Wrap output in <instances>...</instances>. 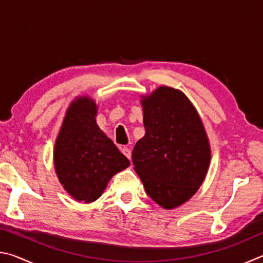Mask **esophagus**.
I'll return each mask as SVG.
<instances>
[{"mask_svg":"<svg viewBox=\"0 0 263 263\" xmlns=\"http://www.w3.org/2000/svg\"><path fill=\"white\" fill-rule=\"evenodd\" d=\"M122 153L125 155V157L128 159V160H131V151H130V148H127V147H123L122 148Z\"/></svg>","mask_w":263,"mask_h":263,"instance_id":"34e87169","label":"esophagus"}]
</instances>
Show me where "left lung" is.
I'll use <instances>...</instances> for the list:
<instances>
[{
  "instance_id": "1",
  "label": "left lung",
  "mask_w": 263,
  "mask_h": 263,
  "mask_svg": "<svg viewBox=\"0 0 263 263\" xmlns=\"http://www.w3.org/2000/svg\"><path fill=\"white\" fill-rule=\"evenodd\" d=\"M140 99L146 133L133 148L132 162L146 194L172 210L205 180L210 142L197 110L180 89L160 86Z\"/></svg>"
}]
</instances>
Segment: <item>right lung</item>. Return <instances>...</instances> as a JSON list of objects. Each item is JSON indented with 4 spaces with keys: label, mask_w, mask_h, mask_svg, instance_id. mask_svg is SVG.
Here are the masks:
<instances>
[{
    "label": "right lung",
    "mask_w": 263,
    "mask_h": 263,
    "mask_svg": "<svg viewBox=\"0 0 263 263\" xmlns=\"http://www.w3.org/2000/svg\"><path fill=\"white\" fill-rule=\"evenodd\" d=\"M95 100L75 97L58 132L53 163L64 189L79 202H95L117 173L130 166L110 138L96 123Z\"/></svg>",
    "instance_id": "obj_1"
}]
</instances>
